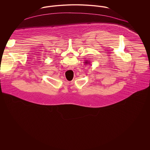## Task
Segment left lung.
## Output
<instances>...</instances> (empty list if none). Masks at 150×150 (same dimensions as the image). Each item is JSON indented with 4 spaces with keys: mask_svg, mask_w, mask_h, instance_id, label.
Returning <instances> with one entry per match:
<instances>
[{
    "mask_svg": "<svg viewBox=\"0 0 150 150\" xmlns=\"http://www.w3.org/2000/svg\"><path fill=\"white\" fill-rule=\"evenodd\" d=\"M85 64H90V62H89V61H85Z\"/></svg>",
    "mask_w": 150,
    "mask_h": 150,
    "instance_id": "obj_1",
    "label": "left lung"
}]
</instances>
